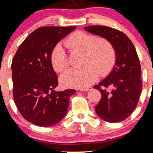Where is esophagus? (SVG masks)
I'll list each match as a JSON object with an SVG mask.
<instances>
[{"label": "esophagus", "mask_w": 153, "mask_h": 153, "mask_svg": "<svg viewBox=\"0 0 153 153\" xmlns=\"http://www.w3.org/2000/svg\"><path fill=\"white\" fill-rule=\"evenodd\" d=\"M91 89V88L90 87H88V88H80V91H89V90Z\"/></svg>", "instance_id": "34e87169"}]
</instances>
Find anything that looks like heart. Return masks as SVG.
I'll return each instance as SVG.
<instances>
[{
	"mask_svg": "<svg viewBox=\"0 0 153 153\" xmlns=\"http://www.w3.org/2000/svg\"><path fill=\"white\" fill-rule=\"evenodd\" d=\"M65 47L72 52L84 53L82 65L79 69H71L63 74L60 82L67 87L83 88L97 79L99 73L107 74L114 67L116 52L110 41L97 38L94 35L82 31L71 34L65 39ZM51 62L56 71L62 72L69 67L65 51L60 45L54 47L51 53Z\"/></svg>",
	"mask_w": 153,
	"mask_h": 153,
	"instance_id": "heart-1",
	"label": "heart"
}]
</instances>
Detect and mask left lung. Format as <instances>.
Wrapping results in <instances>:
<instances>
[{"label": "left lung", "instance_id": "1", "mask_svg": "<svg viewBox=\"0 0 153 153\" xmlns=\"http://www.w3.org/2000/svg\"><path fill=\"white\" fill-rule=\"evenodd\" d=\"M88 33L107 39L114 46L116 62L105 78L94 86L101 94L95 111L99 118L118 123L130 116L136 108L142 88L141 68L136 50L122 32L101 25L84 27Z\"/></svg>", "mask_w": 153, "mask_h": 153}]
</instances>
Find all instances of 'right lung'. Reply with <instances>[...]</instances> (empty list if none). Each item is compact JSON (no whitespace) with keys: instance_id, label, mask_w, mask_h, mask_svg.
I'll return each mask as SVG.
<instances>
[{"instance_id":"1","label":"right lung","mask_w":153,"mask_h":153,"mask_svg":"<svg viewBox=\"0 0 153 153\" xmlns=\"http://www.w3.org/2000/svg\"><path fill=\"white\" fill-rule=\"evenodd\" d=\"M76 27H42L20 45L12 61L13 98L22 116L34 125L50 127L67 114L74 89L56 91L57 76L51 53Z\"/></svg>"}]
</instances>
